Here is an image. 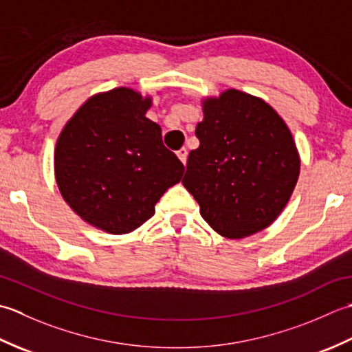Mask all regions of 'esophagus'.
Instances as JSON below:
<instances>
[{
	"label": "esophagus",
	"instance_id": "34e87169",
	"mask_svg": "<svg viewBox=\"0 0 352 352\" xmlns=\"http://www.w3.org/2000/svg\"><path fill=\"white\" fill-rule=\"evenodd\" d=\"M176 155H177L179 160L182 161V164H186V156H188V150H186L185 147H182L181 150H177Z\"/></svg>",
	"mask_w": 352,
	"mask_h": 352
}]
</instances>
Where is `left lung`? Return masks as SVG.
<instances>
[{
    "label": "left lung",
    "instance_id": "left-lung-1",
    "mask_svg": "<svg viewBox=\"0 0 352 352\" xmlns=\"http://www.w3.org/2000/svg\"><path fill=\"white\" fill-rule=\"evenodd\" d=\"M182 184L200 216L226 239H243L274 223L299 177L296 144L264 100L228 89L204 102Z\"/></svg>",
    "mask_w": 352,
    "mask_h": 352
}]
</instances>
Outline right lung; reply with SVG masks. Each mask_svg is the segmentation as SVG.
Segmentation results:
<instances>
[{
  "mask_svg": "<svg viewBox=\"0 0 352 352\" xmlns=\"http://www.w3.org/2000/svg\"><path fill=\"white\" fill-rule=\"evenodd\" d=\"M152 98L129 88L91 97L63 127L54 150L62 197L89 225L127 234L155 214L181 181L184 164L146 117Z\"/></svg>",
  "mask_w": 352,
  "mask_h": 352,
  "instance_id": "add662e5",
  "label": "right lung"
}]
</instances>
